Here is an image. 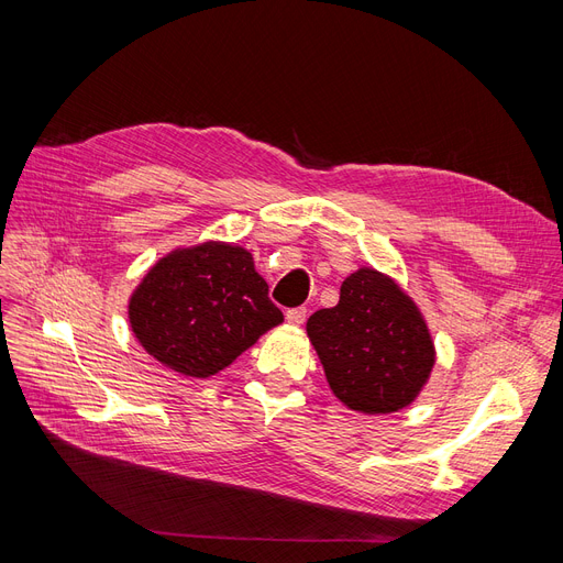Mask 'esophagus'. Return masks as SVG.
I'll use <instances>...</instances> for the list:
<instances>
[{
  "label": "esophagus",
  "mask_w": 563,
  "mask_h": 563,
  "mask_svg": "<svg viewBox=\"0 0 563 563\" xmlns=\"http://www.w3.org/2000/svg\"><path fill=\"white\" fill-rule=\"evenodd\" d=\"M286 320L290 325H302L307 320V309L305 307H296V309H288L286 311Z\"/></svg>",
  "instance_id": "34e87169"
}]
</instances>
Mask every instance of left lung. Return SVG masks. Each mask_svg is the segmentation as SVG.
<instances>
[{
  "mask_svg": "<svg viewBox=\"0 0 563 563\" xmlns=\"http://www.w3.org/2000/svg\"><path fill=\"white\" fill-rule=\"evenodd\" d=\"M307 334L334 396L366 415L410 406L435 364L417 305L373 267H360L341 284L336 307L309 316Z\"/></svg>",
  "mask_w": 563,
  "mask_h": 563,
  "instance_id": "left-lung-1",
  "label": "left lung"
}]
</instances>
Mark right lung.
<instances>
[{
    "label": "right lung",
    "instance_id": "right-lung-1",
    "mask_svg": "<svg viewBox=\"0 0 563 563\" xmlns=\"http://www.w3.org/2000/svg\"><path fill=\"white\" fill-rule=\"evenodd\" d=\"M128 316L146 353L190 378L216 376L284 320L252 254L227 243L159 258L132 292Z\"/></svg>",
    "mask_w": 563,
    "mask_h": 563
}]
</instances>
